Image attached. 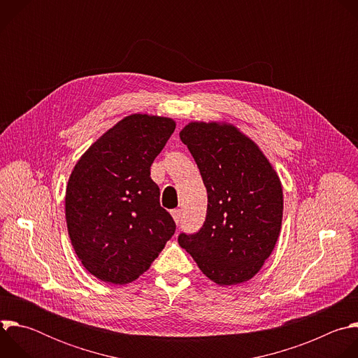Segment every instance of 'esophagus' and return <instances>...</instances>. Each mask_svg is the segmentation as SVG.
Returning <instances> with one entry per match:
<instances>
[{
  "mask_svg": "<svg viewBox=\"0 0 358 358\" xmlns=\"http://www.w3.org/2000/svg\"><path fill=\"white\" fill-rule=\"evenodd\" d=\"M171 215H173L174 221L178 224V222H180V218H181V211H180V210H173V211H171Z\"/></svg>",
  "mask_w": 358,
  "mask_h": 358,
  "instance_id": "34e87169",
  "label": "esophagus"
}]
</instances>
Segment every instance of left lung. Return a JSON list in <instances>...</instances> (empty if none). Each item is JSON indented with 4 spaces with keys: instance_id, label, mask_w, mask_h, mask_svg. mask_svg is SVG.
Segmentation results:
<instances>
[{
    "instance_id": "1",
    "label": "left lung",
    "mask_w": 358,
    "mask_h": 358,
    "mask_svg": "<svg viewBox=\"0 0 358 358\" xmlns=\"http://www.w3.org/2000/svg\"><path fill=\"white\" fill-rule=\"evenodd\" d=\"M208 194L207 217L195 234L178 235L213 282L252 279L272 253L282 225L280 180L259 147L232 124L188 123L180 133Z\"/></svg>"
}]
</instances>
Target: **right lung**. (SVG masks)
<instances>
[{"label": "right lung", "mask_w": 358, "mask_h": 358, "mask_svg": "<svg viewBox=\"0 0 358 358\" xmlns=\"http://www.w3.org/2000/svg\"><path fill=\"white\" fill-rule=\"evenodd\" d=\"M176 129L169 117L131 115L96 140L76 163L65 213L72 246L97 279L136 280L176 232L150 167Z\"/></svg>", "instance_id": "add662e5"}]
</instances>
